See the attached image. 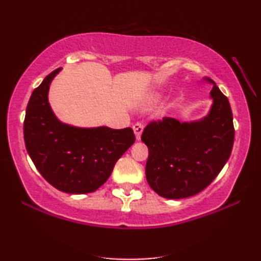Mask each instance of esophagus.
Wrapping results in <instances>:
<instances>
[{
    "mask_svg": "<svg viewBox=\"0 0 261 261\" xmlns=\"http://www.w3.org/2000/svg\"><path fill=\"white\" fill-rule=\"evenodd\" d=\"M133 130H134L136 140H140V139H141V135H142V132H143V125L141 122H136L135 125L133 126Z\"/></svg>",
    "mask_w": 261,
    "mask_h": 261,
    "instance_id": "1",
    "label": "esophagus"
}]
</instances>
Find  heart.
Returning <instances> with one entry per match:
<instances>
[{
    "mask_svg": "<svg viewBox=\"0 0 261 261\" xmlns=\"http://www.w3.org/2000/svg\"><path fill=\"white\" fill-rule=\"evenodd\" d=\"M160 97H161V95H160V93H153L149 97V101L150 102H155V101H158V100L160 99Z\"/></svg>",
    "mask_w": 261,
    "mask_h": 261,
    "instance_id": "b5f03b06",
    "label": "heart"
}]
</instances>
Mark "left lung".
<instances>
[{
	"instance_id": "left-lung-1",
	"label": "left lung",
	"mask_w": 261,
	"mask_h": 261,
	"mask_svg": "<svg viewBox=\"0 0 261 261\" xmlns=\"http://www.w3.org/2000/svg\"><path fill=\"white\" fill-rule=\"evenodd\" d=\"M203 82L212 84V105L205 117L189 122L164 118L149 123L141 136L149 150L147 182L164 198H187L205 189L231 155L234 128L230 102L214 80L204 77Z\"/></svg>"
}]
</instances>
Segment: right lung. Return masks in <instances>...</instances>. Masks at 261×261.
Returning <instances> with one entry per match:
<instances>
[{
    "mask_svg": "<svg viewBox=\"0 0 261 261\" xmlns=\"http://www.w3.org/2000/svg\"><path fill=\"white\" fill-rule=\"evenodd\" d=\"M61 71L59 67L46 75L31 94L24 142L37 170L51 186L67 194H89L107 181L135 136L132 128H87L62 122L49 102L50 85Z\"/></svg>",
    "mask_w": 261,
    "mask_h": 261,
    "instance_id": "1",
    "label": "right lung"
}]
</instances>
